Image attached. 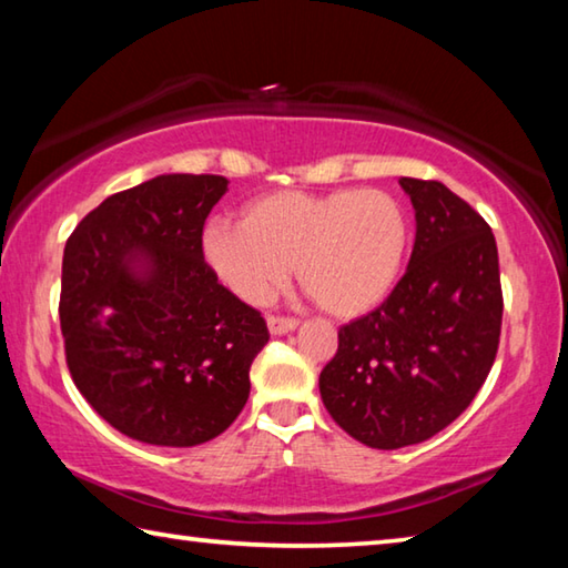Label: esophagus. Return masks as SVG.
<instances>
[{
  "label": "esophagus",
  "instance_id": "obj_1",
  "mask_svg": "<svg viewBox=\"0 0 568 568\" xmlns=\"http://www.w3.org/2000/svg\"><path fill=\"white\" fill-rule=\"evenodd\" d=\"M297 328L295 318H283V315H267V331L273 335H285Z\"/></svg>",
  "mask_w": 568,
  "mask_h": 568
}]
</instances>
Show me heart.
I'll list each match as a JSON object with an SVG mask.
<instances>
[{
    "mask_svg": "<svg viewBox=\"0 0 568 568\" xmlns=\"http://www.w3.org/2000/svg\"><path fill=\"white\" fill-rule=\"evenodd\" d=\"M410 217L386 190H281L243 210V223L213 220L200 253L230 293L263 305L295 263L323 311L358 318L386 301L406 263Z\"/></svg>",
    "mask_w": 568,
    "mask_h": 568,
    "instance_id": "heart-1",
    "label": "heart"
}]
</instances>
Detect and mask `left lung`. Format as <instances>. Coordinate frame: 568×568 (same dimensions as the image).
I'll return each mask as SVG.
<instances>
[{
	"mask_svg": "<svg viewBox=\"0 0 568 568\" xmlns=\"http://www.w3.org/2000/svg\"><path fill=\"white\" fill-rule=\"evenodd\" d=\"M416 243L393 293L343 325L321 373L333 420L361 444H420L464 413L491 371L504 295L491 227L444 182L400 178Z\"/></svg>",
	"mask_w": 568,
	"mask_h": 568,
	"instance_id": "left-lung-1",
	"label": "left lung"
}]
</instances>
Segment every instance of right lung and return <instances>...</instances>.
<instances>
[{
    "instance_id": "add662e5",
    "label": "right lung",
    "mask_w": 568,
    "mask_h": 568,
    "mask_svg": "<svg viewBox=\"0 0 568 568\" xmlns=\"http://www.w3.org/2000/svg\"><path fill=\"white\" fill-rule=\"evenodd\" d=\"M220 175H158L110 195L64 245L60 321L74 386L120 434L190 448L215 438L250 396L267 343L255 307L200 253Z\"/></svg>"
}]
</instances>
